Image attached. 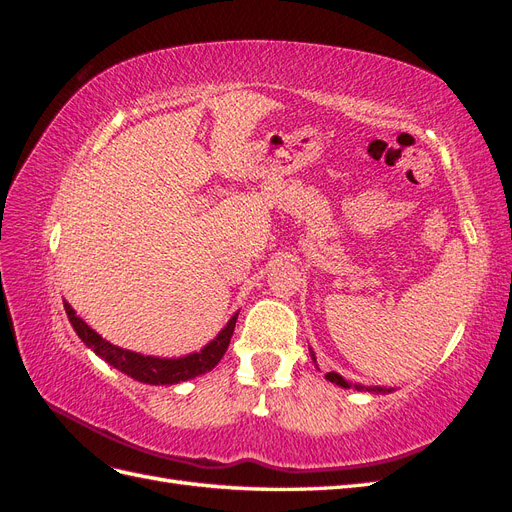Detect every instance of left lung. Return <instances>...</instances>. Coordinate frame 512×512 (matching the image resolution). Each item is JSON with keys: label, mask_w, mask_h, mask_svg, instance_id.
I'll use <instances>...</instances> for the list:
<instances>
[{"label": "left lung", "mask_w": 512, "mask_h": 512, "mask_svg": "<svg viewBox=\"0 0 512 512\" xmlns=\"http://www.w3.org/2000/svg\"><path fill=\"white\" fill-rule=\"evenodd\" d=\"M312 361L316 363L314 352H312ZM324 378H327V380L333 382V384H337V386H344V389H352V386H354L356 391H369V393H391V391H393V389H382V386H361V384H352V382H348L344 376L335 374V371H329V374L324 376Z\"/></svg>", "instance_id": "obj_1"}]
</instances>
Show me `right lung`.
Returning <instances> with one entry per match:
<instances>
[{"label": "right lung", "instance_id": "obj_1", "mask_svg": "<svg viewBox=\"0 0 512 512\" xmlns=\"http://www.w3.org/2000/svg\"><path fill=\"white\" fill-rule=\"evenodd\" d=\"M64 309L76 335L81 337V342L87 348L94 350L100 359H104L108 365H113L115 369L123 371V374H128L138 382L156 384V386L179 384L211 371L220 363L224 352L228 350L230 337H232V331H235L237 316H239V314L232 316L226 327L218 333V337L211 339V342L200 352L185 354V356H179V359H160V356H145V354L113 346L111 342L102 339V335H98L94 329H91L81 316H76V312L68 301H64Z\"/></svg>", "mask_w": 512, "mask_h": 512}]
</instances>
